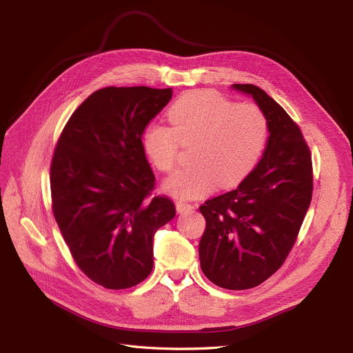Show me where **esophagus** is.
I'll return each instance as SVG.
<instances>
[{
  "label": "esophagus",
  "instance_id": "34e87169",
  "mask_svg": "<svg viewBox=\"0 0 353 353\" xmlns=\"http://www.w3.org/2000/svg\"><path fill=\"white\" fill-rule=\"evenodd\" d=\"M194 206L190 205V203L184 201H176V212L178 213H187V212H193Z\"/></svg>",
  "mask_w": 353,
  "mask_h": 353
}]
</instances>
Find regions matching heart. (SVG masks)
<instances>
[{
  "mask_svg": "<svg viewBox=\"0 0 353 353\" xmlns=\"http://www.w3.org/2000/svg\"><path fill=\"white\" fill-rule=\"evenodd\" d=\"M170 126L152 123L144 147L153 165L174 170L181 145L188 147L190 166L165 181L174 197L206 196L213 187L239 184L259 162L268 138V121L259 105L236 103L213 91L184 95L168 112Z\"/></svg>",
  "mask_w": 353,
  "mask_h": 353,
  "instance_id": "heart-1",
  "label": "heart"
}]
</instances>
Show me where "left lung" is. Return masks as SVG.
I'll return each instance as SVG.
<instances>
[{"mask_svg":"<svg viewBox=\"0 0 353 353\" xmlns=\"http://www.w3.org/2000/svg\"><path fill=\"white\" fill-rule=\"evenodd\" d=\"M250 94L268 121L261 162L232 191L200 206L206 230L200 240L201 271L228 290H248L268 280L292 252L311 205V150L299 125L263 90L234 83Z\"/></svg>","mask_w":353,"mask_h":353,"instance_id":"left-lung-1","label":"left lung"}]
</instances>
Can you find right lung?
Wrapping results in <instances>:
<instances>
[{
	"instance_id": "obj_1",
	"label": "right lung",
	"mask_w": 353,
	"mask_h": 353,
	"mask_svg": "<svg viewBox=\"0 0 353 353\" xmlns=\"http://www.w3.org/2000/svg\"><path fill=\"white\" fill-rule=\"evenodd\" d=\"M172 90L105 87L92 92L59 137L50 166L51 209L78 268L110 290L153 270L154 232L175 216L154 196L141 135Z\"/></svg>"
}]
</instances>
